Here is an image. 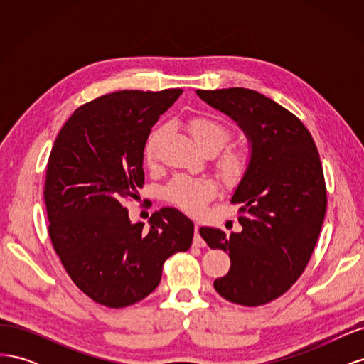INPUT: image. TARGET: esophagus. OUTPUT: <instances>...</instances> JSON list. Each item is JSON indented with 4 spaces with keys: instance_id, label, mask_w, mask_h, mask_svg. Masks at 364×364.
Here are the masks:
<instances>
[{
    "instance_id": "obj_1",
    "label": "esophagus",
    "mask_w": 364,
    "mask_h": 364,
    "mask_svg": "<svg viewBox=\"0 0 364 364\" xmlns=\"http://www.w3.org/2000/svg\"><path fill=\"white\" fill-rule=\"evenodd\" d=\"M194 246H197V247L205 246V241H203V238L200 237V232H199V225L194 226Z\"/></svg>"
}]
</instances>
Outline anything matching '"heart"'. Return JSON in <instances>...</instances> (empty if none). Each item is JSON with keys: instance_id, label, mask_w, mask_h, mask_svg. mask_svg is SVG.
<instances>
[{"instance_id": "b5f03b06", "label": "heart", "mask_w": 364, "mask_h": 364, "mask_svg": "<svg viewBox=\"0 0 364 364\" xmlns=\"http://www.w3.org/2000/svg\"><path fill=\"white\" fill-rule=\"evenodd\" d=\"M186 129L206 155H215L214 167L223 183L234 186L243 182L250 174L255 164V153L247 146H229L232 141V130L223 121L206 115H196L186 121ZM165 135V127L153 130L144 147L147 162L153 164L158 159L161 139ZM164 196L170 203L190 214H199L205 205L215 196V183L205 178H190V176H176L165 186Z\"/></svg>"}]
</instances>
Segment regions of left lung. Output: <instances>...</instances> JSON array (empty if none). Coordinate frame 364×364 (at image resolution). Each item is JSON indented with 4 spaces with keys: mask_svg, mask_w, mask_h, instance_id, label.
<instances>
[{
    "mask_svg": "<svg viewBox=\"0 0 364 364\" xmlns=\"http://www.w3.org/2000/svg\"><path fill=\"white\" fill-rule=\"evenodd\" d=\"M246 132L255 164L238 185L241 232L199 229L211 249L229 253L230 269L214 281L226 301L259 306L278 299L304 273L326 213L321 158L302 121L272 98L246 87L197 91Z\"/></svg>",
    "mask_w": 364,
    "mask_h": 364,
    "instance_id": "left-lung-1",
    "label": "left lung"
}]
</instances>
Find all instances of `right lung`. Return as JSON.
Returning <instances> with one entry per match:
<instances>
[{
  "label": "right lung",
  "mask_w": 364,
  "mask_h": 364,
  "mask_svg": "<svg viewBox=\"0 0 364 364\" xmlns=\"http://www.w3.org/2000/svg\"><path fill=\"white\" fill-rule=\"evenodd\" d=\"M182 90L117 91L80 106L51 149L43 202L48 234L73 282L97 304L124 308L147 297L171 255L188 250L194 225L174 208L130 223L124 202L144 185L153 124Z\"/></svg>",
  "instance_id": "1"
}]
</instances>
